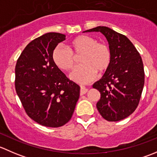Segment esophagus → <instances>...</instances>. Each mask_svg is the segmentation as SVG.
<instances>
[{
    "instance_id": "1",
    "label": "esophagus",
    "mask_w": 157,
    "mask_h": 157,
    "mask_svg": "<svg viewBox=\"0 0 157 157\" xmlns=\"http://www.w3.org/2000/svg\"><path fill=\"white\" fill-rule=\"evenodd\" d=\"M88 91V89L86 88L85 86H80V94L83 95Z\"/></svg>"
}]
</instances>
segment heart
<instances>
[{"label": "heart", "instance_id": "b5f03b06", "mask_svg": "<svg viewBox=\"0 0 157 157\" xmlns=\"http://www.w3.org/2000/svg\"><path fill=\"white\" fill-rule=\"evenodd\" d=\"M69 50L57 46L52 52V59L57 67L64 71H71L75 63L74 56H79L80 65L71 74V78L77 83L85 84L96 77L97 72L107 71L112 62V52L104 42H97L94 38L79 36L71 41Z\"/></svg>", "mask_w": 157, "mask_h": 157}]
</instances>
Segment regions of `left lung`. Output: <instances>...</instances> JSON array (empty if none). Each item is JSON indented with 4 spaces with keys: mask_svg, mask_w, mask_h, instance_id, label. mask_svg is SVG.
<instances>
[{
    "mask_svg": "<svg viewBox=\"0 0 157 157\" xmlns=\"http://www.w3.org/2000/svg\"><path fill=\"white\" fill-rule=\"evenodd\" d=\"M90 32L102 33L112 52L110 67L93 85L101 94L96 108L107 121H121L132 114L140 102L144 85L142 58L124 35L106 26H97L83 33Z\"/></svg>",
    "mask_w": 157,
    "mask_h": 157,
    "instance_id": "obj_1",
    "label": "left lung"
}]
</instances>
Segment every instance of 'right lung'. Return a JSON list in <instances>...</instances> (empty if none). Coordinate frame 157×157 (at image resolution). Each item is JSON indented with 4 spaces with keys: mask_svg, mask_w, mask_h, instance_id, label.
<instances>
[{
    "mask_svg": "<svg viewBox=\"0 0 157 157\" xmlns=\"http://www.w3.org/2000/svg\"><path fill=\"white\" fill-rule=\"evenodd\" d=\"M65 35L48 33L30 42L17 61L15 88L26 114L49 128L71 120L80 96L79 85L69 80L52 59Z\"/></svg>",
    "mask_w": 157,
    "mask_h": 157,
    "instance_id": "1",
    "label": "right lung"
}]
</instances>
